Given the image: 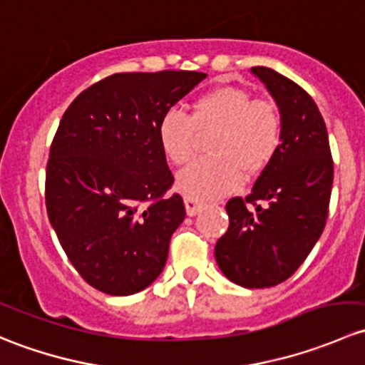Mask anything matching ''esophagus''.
Wrapping results in <instances>:
<instances>
[{
  "mask_svg": "<svg viewBox=\"0 0 365 365\" xmlns=\"http://www.w3.org/2000/svg\"><path fill=\"white\" fill-rule=\"evenodd\" d=\"M183 203H185L187 215H190V217L196 215V213L201 210V206H203V203H201V201L194 200V197H189V196L183 197Z\"/></svg>",
  "mask_w": 365,
  "mask_h": 365,
  "instance_id": "obj_1",
  "label": "esophagus"
}]
</instances>
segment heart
<instances>
[{
	"label": "heart",
	"mask_w": 365,
	"mask_h": 365,
	"mask_svg": "<svg viewBox=\"0 0 365 365\" xmlns=\"http://www.w3.org/2000/svg\"><path fill=\"white\" fill-rule=\"evenodd\" d=\"M215 125L210 143L213 157L196 160L176 178V187L194 200H217L240 189L249 175L263 171L277 155L282 141V118L272 102L251 101L245 90L217 86L194 101L190 118L168 111L157 123L162 153L176 165L194 157V128Z\"/></svg>",
	"instance_id": "obj_1"
}]
</instances>
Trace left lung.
<instances>
[{"instance_id": "left-lung-1", "label": "left lung", "mask_w": 365, "mask_h": 365, "mask_svg": "<svg viewBox=\"0 0 365 365\" xmlns=\"http://www.w3.org/2000/svg\"><path fill=\"white\" fill-rule=\"evenodd\" d=\"M277 104L282 141L247 197L227 201L230 227L217 240L222 274L244 288H270L292 277L325 230L334 160L311 95L288 77L252 67Z\"/></svg>"}]
</instances>
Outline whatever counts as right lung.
<instances>
[{
    "mask_svg": "<svg viewBox=\"0 0 365 365\" xmlns=\"http://www.w3.org/2000/svg\"><path fill=\"white\" fill-rule=\"evenodd\" d=\"M206 77L190 70L113 73L79 93L53 139L46 171L49 222L95 289L132 295L164 270L185 219L157 141V123Z\"/></svg>",
    "mask_w": 365,
    "mask_h": 365,
    "instance_id": "1",
    "label": "right lung"
}]
</instances>
